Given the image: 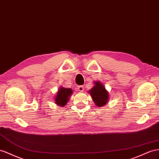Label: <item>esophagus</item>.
<instances>
[{"mask_svg":"<svg viewBox=\"0 0 159 159\" xmlns=\"http://www.w3.org/2000/svg\"><path fill=\"white\" fill-rule=\"evenodd\" d=\"M77 90L80 92H83L84 91V87L82 86V85H80V86L77 87Z\"/></svg>","mask_w":159,"mask_h":159,"instance_id":"obj_1","label":"esophagus"}]
</instances>
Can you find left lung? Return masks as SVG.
<instances>
[{"label":"left lung","instance_id":"obj_1","mask_svg":"<svg viewBox=\"0 0 159 159\" xmlns=\"http://www.w3.org/2000/svg\"><path fill=\"white\" fill-rule=\"evenodd\" d=\"M95 83V85L91 89V91H89V93L97 107L103 106L107 103L109 93L105 90V88L101 83L96 82Z\"/></svg>","mask_w":159,"mask_h":159}]
</instances>
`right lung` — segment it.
<instances>
[{
	"label": "right lung",
	"mask_w": 159,
	"mask_h": 159,
	"mask_svg": "<svg viewBox=\"0 0 159 159\" xmlns=\"http://www.w3.org/2000/svg\"><path fill=\"white\" fill-rule=\"evenodd\" d=\"M72 91L71 89H66L63 87L60 88L58 92L57 93V95L56 96V103L61 107L64 106L66 104L69 97L72 95Z\"/></svg>",
	"instance_id": "right-lung-1"
}]
</instances>
